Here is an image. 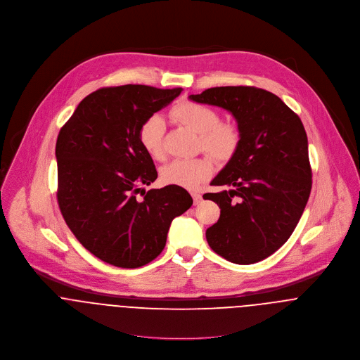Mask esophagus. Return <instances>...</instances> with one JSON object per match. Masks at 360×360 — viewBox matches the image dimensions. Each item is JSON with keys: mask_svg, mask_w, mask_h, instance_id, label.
Here are the masks:
<instances>
[{"mask_svg": "<svg viewBox=\"0 0 360 360\" xmlns=\"http://www.w3.org/2000/svg\"><path fill=\"white\" fill-rule=\"evenodd\" d=\"M191 195H193V200H194V205H198L202 201V197L198 193H193Z\"/></svg>", "mask_w": 360, "mask_h": 360, "instance_id": "esophagus-1", "label": "esophagus"}]
</instances>
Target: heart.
<instances>
[{"instance_id": "1", "label": "heart", "mask_w": 360, "mask_h": 360, "mask_svg": "<svg viewBox=\"0 0 360 360\" xmlns=\"http://www.w3.org/2000/svg\"><path fill=\"white\" fill-rule=\"evenodd\" d=\"M174 120L200 134V148L217 160H227L237 151L240 131L233 123L219 122V113L202 103L183 101L170 110ZM165 122L159 115L150 116L140 127V143L154 159L163 158ZM213 172L207 156L194 159H174L160 169V180L167 186L187 190L198 188Z\"/></svg>"}]
</instances>
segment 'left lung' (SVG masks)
I'll use <instances>...</instances> for the list:
<instances>
[{"label":"left lung","instance_id":"left-lung-1","mask_svg":"<svg viewBox=\"0 0 360 360\" xmlns=\"http://www.w3.org/2000/svg\"><path fill=\"white\" fill-rule=\"evenodd\" d=\"M188 100L230 112L240 131L237 151L210 181L229 190L204 195L220 207L206 241L229 262H260L290 238L308 202L305 127L277 96L262 89L214 87Z\"/></svg>","mask_w":360,"mask_h":360}]
</instances>
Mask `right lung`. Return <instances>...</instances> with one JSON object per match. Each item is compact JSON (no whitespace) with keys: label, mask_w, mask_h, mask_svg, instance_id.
Here are the masks:
<instances>
[{"label":"right lung","mask_w":360,"mask_h":360,"mask_svg":"<svg viewBox=\"0 0 360 360\" xmlns=\"http://www.w3.org/2000/svg\"><path fill=\"white\" fill-rule=\"evenodd\" d=\"M183 91L127 84L87 96L60 129L58 204L62 216L93 255L126 269L158 257L172 220L193 205L181 187L136 193L158 177L151 155L140 143V127Z\"/></svg>","instance_id":"1"}]
</instances>
